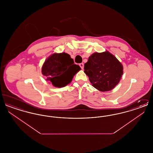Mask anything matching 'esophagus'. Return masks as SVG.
I'll list each match as a JSON object with an SVG mask.
<instances>
[{"instance_id":"34e87169","label":"esophagus","mask_w":153,"mask_h":153,"mask_svg":"<svg viewBox=\"0 0 153 153\" xmlns=\"http://www.w3.org/2000/svg\"><path fill=\"white\" fill-rule=\"evenodd\" d=\"M79 66H80V68L82 69H83V68H84V64L83 63H80V64H79Z\"/></svg>"}]
</instances>
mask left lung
Masks as SVG:
<instances>
[{
  "instance_id": "left-lung-1",
  "label": "left lung",
  "mask_w": 153,
  "mask_h": 153,
  "mask_svg": "<svg viewBox=\"0 0 153 153\" xmlns=\"http://www.w3.org/2000/svg\"><path fill=\"white\" fill-rule=\"evenodd\" d=\"M122 64L108 51L94 53L84 65V72L94 87L100 91L112 90L123 73Z\"/></svg>"
}]
</instances>
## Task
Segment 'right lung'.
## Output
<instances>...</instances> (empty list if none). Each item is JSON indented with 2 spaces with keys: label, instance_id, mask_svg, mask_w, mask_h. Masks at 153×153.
<instances>
[{
  "label": "right lung",
  "instance_id": "right-lung-1",
  "mask_svg": "<svg viewBox=\"0 0 153 153\" xmlns=\"http://www.w3.org/2000/svg\"><path fill=\"white\" fill-rule=\"evenodd\" d=\"M81 69L73 59L65 53H54L45 61L42 73L55 87H65Z\"/></svg>",
  "mask_w": 153,
  "mask_h": 153
}]
</instances>
